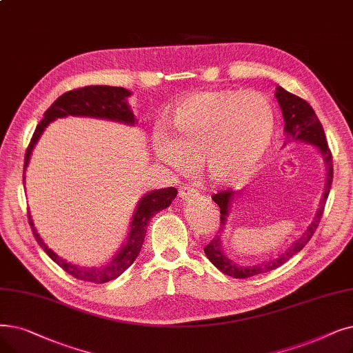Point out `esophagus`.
<instances>
[{"mask_svg":"<svg viewBox=\"0 0 353 353\" xmlns=\"http://www.w3.org/2000/svg\"><path fill=\"white\" fill-rule=\"evenodd\" d=\"M196 196H197V193H196L193 189L186 188V186H180V189H179V197L181 199L183 202H189V201H192V199H194Z\"/></svg>","mask_w":353,"mask_h":353,"instance_id":"esophagus-1","label":"esophagus"}]
</instances>
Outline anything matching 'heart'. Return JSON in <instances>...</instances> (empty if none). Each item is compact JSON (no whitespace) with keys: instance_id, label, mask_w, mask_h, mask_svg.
Instances as JSON below:
<instances>
[{"instance_id":"b5f03b06","label":"heart","mask_w":353,"mask_h":353,"mask_svg":"<svg viewBox=\"0 0 353 353\" xmlns=\"http://www.w3.org/2000/svg\"><path fill=\"white\" fill-rule=\"evenodd\" d=\"M167 125L172 137L157 132L152 140L160 163L189 173L202 161L212 185L232 188L263 165L274 143L275 114L255 92H199L174 106Z\"/></svg>"}]
</instances>
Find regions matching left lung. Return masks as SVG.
I'll return each instance as SVG.
<instances>
[{"label":"left lung","mask_w":353,"mask_h":353,"mask_svg":"<svg viewBox=\"0 0 353 353\" xmlns=\"http://www.w3.org/2000/svg\"><path fill=\"white\" fill-rule=\"evenodd\" d=\"M275 98H277V102L280 105L283 118H284V135H285L284 145H290L293 143H304L317 148L321 159H323L325 189H323V193H321L314 218L307 225V228L304 229V232L297 239L291 242L288 247L284 251H281L277 256H272L270 259H264V261L248 264V265H243L234 261L225 250L223 234L226 231V222L241 192L228 190V192H221L218 194H214L212 199L221 209V228L218 231V235H214V238L205 247V254L209 258V261L219 271H222L226 275H231V277H235V279H248V277H254V275L265 274L271 270L279 268L280 265L287 263L291 256H294L297 252H300L304 248V245L310 241V238L313 236L314 231L319 226L321 214H323L325 203L327 201V196L330 192L332 180H333L332 154L326 143L325 130L321 127L314 110L304 99L290 94V92H287L281 86L275 88Z\"/></svg>","instance_id":"obj_1"}]
</instances>
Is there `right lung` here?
<instances>
[{
	"mask_svg": "<svg viewBox=\"0 0 353 353\" xmlns=\"http://www.w3.org/2000/svg\"><path fill=\"white\" fill-rule=\"evenodd\" d=\"M132 95V92L125 88L118 86H85L81 89L69 90L62 97H59L50 108L44 112V118L40 121L37 125L33 139L28 144L24 159V177L23 183L26 185V170L30 163V157L33 154V150L41 137L43 131L46 130L50 122L56 121L57 118H66V117H88V118H97L119 122L128 127H134L139 119L134 115L131 106L128 103V98ZM26 189V188H24ZM177 196L176 188H165V189H156L147 192L141 196V199L137 203L132 218L128 226V232L125 239L122 241L121 247L110 258V261L103 265H94V267H85L79 264H73L68 259L59 256L53 250H50L33 223L32 214H28L30 225H32V231L39 242L43 251L48 254L53 261L62 267L72 277L79 279L89 283L103 284L111 280L118 279L119 275L124 272L139 256L143 242L145 238L147 223L160 210L170 206L173 199Z\"/></svg>",
	"mask_w": 353,
	"mask_h": 353,
	"instance_id": "add662e5",
	"label": "right lung"
}]
</instances>
